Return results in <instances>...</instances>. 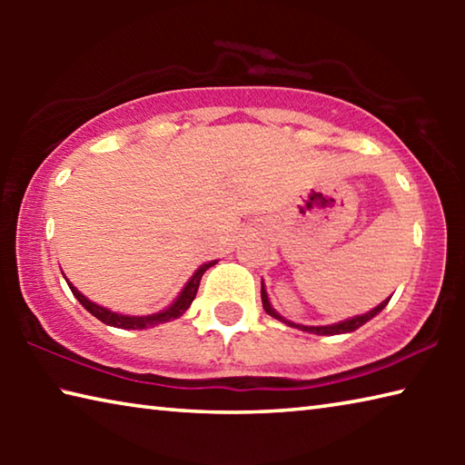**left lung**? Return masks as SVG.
Returning a JSON list of instances; mask_svg holds the SVG:
<instances>
[{"label": "left lung", "instance_id": "8db88e82", "mask_svg": "<svg viewBox=\"0 0 465 465\" xmlns=\"http://www.w3.org/2000/svg\"><path fill=\"white\" fill-rule=\"evenodd\" d=\"M261 295H262L264 312L269 313V316L277 318V320H282V322H285V324H289V326H295V328H299V330H305V332H312V334H342V332H352V330H357L359 326H363L365 322H369V320H371L373 316H377V313H380V312L385 308V305H388V302H390V297H388V299H385V302H381L380 305H377L375 310L363 313V316H357V318H351V320L338 322V324H332V326H302V324H293V322H287L285 318H281L279 313L271 308V303H269V295H266L264 285H262V289H261Z\"/></svg>", "mask_w": 465, "mask_h": 465}]
</instances>
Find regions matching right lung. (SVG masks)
<instances>
[{
  "mask_svg": "<svg viewBox=\"0 0 465 465\" xmlns=\"http://www.w3.org/2000/svg\"><path fill=\"white\" fill-rule=\"evenodd\" d=\"M215 262H207L203 264L199 271L193 274V279L186 282V287L183 289V293L178 295V299L174 303L170 305L168 310H163L160 313H152V316H123V313H114L106 308H102V305H96L94 302H90L88 297H84L80 291H77L72 282H67L69 289H72V293L75 295L77 302H80L85 310H88L94 318H98L100 322H104L108 326H114V328H123V330H143V328H152L157 324H163V322H170V320H176L183 316V313L191 308L193 299L196 295V291H199V282L203 279V274L207 269H211Z\"/></svg>",
  "mask_w": 465,
  "mask_h": 465,
  "instance_id": "1",
  "label": "right lung"
}]
</instances>
